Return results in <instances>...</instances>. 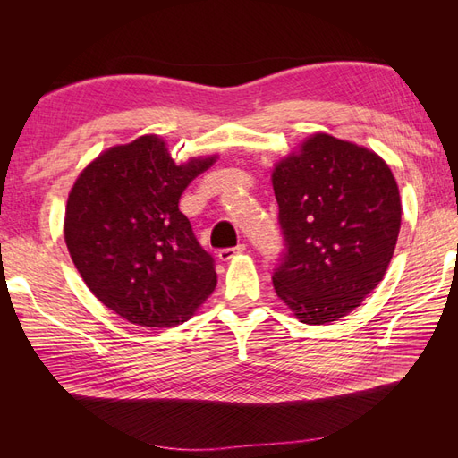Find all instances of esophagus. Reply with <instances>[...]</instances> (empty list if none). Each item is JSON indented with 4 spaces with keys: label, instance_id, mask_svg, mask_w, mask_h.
Wrapping results in <instances>:
<instances>
[{
    "label": "esophagus",
    "instance_id": "1",
    "mask_svg": "<svg viewBox=\"0 0 458 458\" xmlns=\"http://www.w3.org/2000/svg\"><path fill=\"white\" fill-rule=\"evenodd\" d=\"M244 250H246V244H239V246H234V248H224V250L217 252V258H219L221 261H229V259H233L234 256L242 254Z\"/></svg>",
    "mask_w": 458,
    "mask_h": 458
}]
</instances>
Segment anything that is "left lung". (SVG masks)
Listing matches in <instances>:
<instances>
[{
  "instance_id": "8db88e82",
  "label": "left lung",
  "mask_w": 458,
  "mask_h": 458,
  "mask_svg": "<svg viewBox=\"0 0 458 458\" xmlns=\"http://www.w3.org/2000/svg\"><path fill=\"white\" fill-rule=\"evenodd\" d=\"M286 252L275 293L300 323L352 313L380 284L401 227L395 177L363 145L313 133L271 172Z\"/></svg>"
}]
</instances>
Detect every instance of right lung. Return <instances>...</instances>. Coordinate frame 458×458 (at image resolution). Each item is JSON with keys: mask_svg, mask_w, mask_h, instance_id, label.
<instances>
[{"mask_svg": "<svg viewBox=\"0 0 458 458\" xmlns=\"http://www.w3.org/2000/svg\"><path fill=\"white\" fill-rule=\"evenodd\" d=\"M217 155L175 164L160 135L103 150L80 172L64 210V242L103 306L126 321L182 325L214 293V259L179 199Z\"/></svg>", "mask_w": 458, "mask_h": 458, "instance_id": "add662e5", "label": "right lung"}]
</instances>
